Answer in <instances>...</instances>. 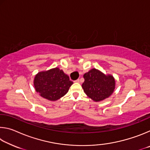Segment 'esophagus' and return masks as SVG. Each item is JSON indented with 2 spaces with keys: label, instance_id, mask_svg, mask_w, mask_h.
Masks as SVG:
<instances>
[{
  "label": "esophagus",
  "instance_id": "34e87169",
  "mask_svg": "<svg viewBox=\"0 0 150 150\" xmlns=\"http://www.w3.org/2000/svg\"><path fill=\"white\" fill-rule=\"evenodd\" d=\"M75 83H80V80H79V79H77L76 81H75Z\"/></svg>",
  "mask_w": 150,
  "mask_h": 150
}]
</instances>
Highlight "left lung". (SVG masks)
<instances>
[{"label":"left lung","mask_w":150,"mask_h":150,"mask_svg":"<svg viewBox=\"0 0 150 150\" xmlns=\"http://www.w3.org/2000/svg\"><path fill=\"white\" fill-rule=\"evenodd\" d=\"M85 81L82 88L88 97L95 102L108 98L115 89L116 81L110 74H105L95 68L83 75Z\"/></svg>","instance_id":"obj_1"}]
</instances>
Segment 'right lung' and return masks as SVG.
I'll use <instances>...</instances> for the list:
<instances>
[{
  "label": "right lung",
  "mask_w": 150,
  "mask_h": 150,
  "mask_svg": "<svg viewBox=\"0 0 150 150\" xmlns=\"http://www.w3.org/2000/svg\"><path fill=\"white\" fill-rule=\"evenodd\" d=\"M73 83L69 76L58 67L40 71L34 79L35 91L50 101L57 100L65 95Z\"/></svg>",
  "instance_id": "add662e5"
}]
</instances>
